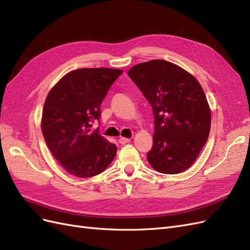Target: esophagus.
<instances>
[{
  "mask_svg": "<svg viewBox=\"0 0 250 250\" xmlns=\"http://www.w3.org/2000/svg\"><path fill=\"white\" fill-rule=\"evenodd\" d=\"M128 142H130V139H128V138H120V140H119V143L122 144V145H124V144H126Z\"/></svg>",
  "mask_w": 250,
  "mask_h": 250,
  "instance_id": "obj_1",
  "label": "esophagus"
}]
</instances>
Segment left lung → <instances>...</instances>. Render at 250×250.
Wrapping results in <instances>:
<instances>
[{
	"label": "left lung",
	"instance_id": "8db88e82",
	"mask_svg": "<svg viewBox=\"0 0 250 250\" xmlns=\"http://www.w3.org/2000/svg\"><path fill=\"white\" fill-rule=\"evenodd\" d=\"M128 76L153 110L149 164L164 174L190 168L210 129V110L199 82L178 65L160 59L132 66Z\"/></svg>",
	"mask_w": 250,
	"mask_h": 250
}]
</instances>
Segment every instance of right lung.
<instances>
[{
	"mask_svg": "<svg viewBox=\"0 0 250 250\" xmlns=\"http://www.w3.org/2000/svg\"><path fill=\"white\" fill-rule=\"evenodd\" d=\"M123 71L78 69L67 73L47 97L42 108L44 141L58 163L72 175L92 177L108 167L117 146L105 140L99 128L100 106L110 86Z\"/></svg>",
	"mask_w": 250,
	"mask_h": 250,
	"instance_id": "right-lung-1",
	"label": "right lung"
}]
</instances>
